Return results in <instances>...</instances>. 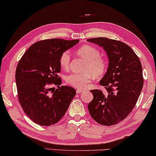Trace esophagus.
<instances>
[{
    "instance_id": "esophagus-1",
    "label": "esophagus",
    "mask_w": 156,
    "mask_h": 156,
    "mask_svg": "<svg viewBox=\"0 0 156 156\" xmlns=\"http://www.w3.org/2000/svg\"><path fill=\"white\" fill-rule=\"evenodd\" d=\"M83 92H84V91L83 90H81V89H77V90H76V92H77V94H81V93Z\"/></svg>"
}]
</instances>
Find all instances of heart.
I'll return each mask as SVG.
<instances>
[{
    "mask_svg": "<svg viewBox=\"0 0 156 156\" xmlns=\"http://www.w3.org/2000/svg\"><path fill=\"white\" fill-rule=\"evenodd\" d=\"M78 56L86 60L83 67V73H70L66 75L65 81L67 84L74 87L83 89L87 86L94 79L104 75L107 71L108 62L105 58L101 56V54L98 49L92 45H86L79 48L77 51ZM70 60V55L69 51L62 53L59 62L61 68L64 70L69 69Z\"/></svg>",
    "mask_w": 156,
    "mask_h": 156,
    "instance_id": "1",
    "label": "heart"
}]
</instances>
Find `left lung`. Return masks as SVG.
Masks as SVG:
<instances>
[{
    "label": "left lung",
    "mask_w": 156,
    "mask_h": 156,
    "mask_svg": "<svg viewBox=\"0 0 156 156\" xmlns=\"http://www.w3.org/2000/svg\"><path fill=\"white\" fill-rule=\"evenodd\" d=\"M102 47L109 63L100 84L106 92L92 90L94 98L88 105L90 115L98 124L113 126L126 119L135 107L143 86L142 65L130 46L106 37L87 40Z\"/></svg>",
    "instance_id": "1"
}]
</instances>
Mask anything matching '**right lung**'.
<instances>
[{
	"label": "right lung",
	"mask_w": 156,
	"mask_h": 156,
	"mask_svg": "<svg viewBox=\"0 0 156 156\" xmlns=\"http://www.w3.org/2000/svg\"><path fill=\"white\" fill-rule=\"evenodd\" d=\"M79 40L45 39L34 43L17 64V97L23 111L37 124H56L66 113L76 94L74 88L60 86V54ZM57 85L58 89L52 87Z\"/></svg>",
	"instance_id": "1"
}]
</instances>
